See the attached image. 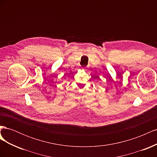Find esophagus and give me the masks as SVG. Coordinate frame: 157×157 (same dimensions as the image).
Here are the masks:
<instances>
[{
  "label": "esophagus",
  "instance_id": "34e87169",
  "mask_svg": "<svg viewBox=\"0 0 157 157\" xmlns=\"http://www.w3.org/2000/svg\"><path fill=\"white\" fill-rule=\"evenodd\" d=\"M82 69H83V70H84V71H85V70H86V68H84H84H82Z\"/></svg>",
  "mask_w": 157,
  "mask_h": 157
}]
</instances>
